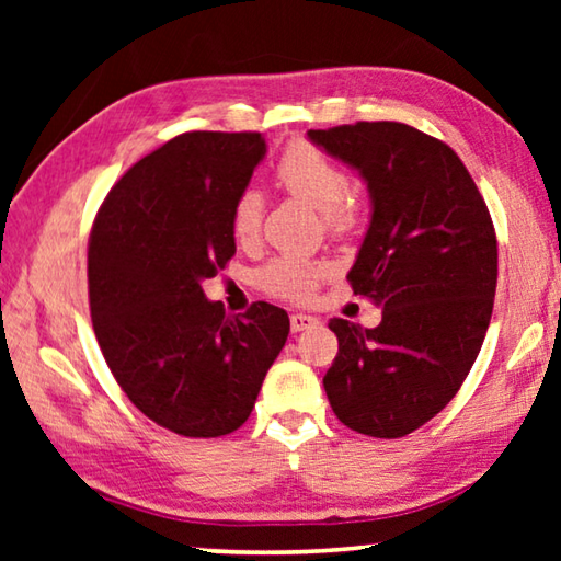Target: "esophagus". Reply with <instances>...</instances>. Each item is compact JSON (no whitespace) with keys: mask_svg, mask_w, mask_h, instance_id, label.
Returning a JSON list of instances; mask_svg holds the SVG:
<instances>
[{"mask_svg":"<svg viewBox=\"0 0 561 561\" xmlns=\"http://www.w3.org/2000/svg\"><path fill=\"white\" fill-rule=\"evenodd\" d=\"M289 321H291V331H307V329L319 324V319L311 314H291Z\"/></svg>","mask_w":561,"mask_h":561,"instance_id":"1","label":"esophagus"}]
</instances>
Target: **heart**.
<instances>
[{
    "label": "heart",
    "mask_w": 561,
    "mask_h": 561,
    "mask_svg": "<svg viewBox=\"0 0 561 561\" xmlns=\"http://www.w3.org/2000/svg\"><path fill=\"white\" fill-rule=\"evenodd\" d=\"M277 185L297 201L321 210L329 232H346L354 225V207L346 195L351 180L346 170L311 144H291L274 168ZM264 197L260 190L247 187L234 197L230 210V232L237 244H254L262 232ZM329 274L327 264L304 260H272L260 270L262 289L279 299H307Z\"/></svg>",
    "instance_id": "1"
}]
</instances>
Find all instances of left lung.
Returning a JSON list of instances; mask_svg holds the SVG:
<instances>
[{
  "instance_id": "left-lung-1",
  "label": "left lung",
  "mask_w": 561,
  "mask_h": 561,
  "mask_svg": "<svg viewBox=\"0 0 561 561\" xmlns=\"http://www.w3.org/2000/svg\"><path fill=\"white\" fill-rule=\"evenodd\" d=\"M368 187L371 220L348 282L381 324L331 319L339 354L324 376L336 417L374 438H403L458 393L485 341L497 287L488 205L455 150L405 123L309 130Z\"/></svg>"
}]
</instances>
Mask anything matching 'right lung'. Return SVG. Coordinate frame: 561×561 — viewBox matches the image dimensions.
<instances>
[{
  "label": "right lung",
  "mask_w": 561,
  "mask_h": 561,
  "mask_svg": "<svg viewBox=\"0 0 561 561\" xmlns=\"http://www.w3.org/2000/svg\"><path fill=\"white\" fill-rule=\"evenodd\" d=\"M264 156L262 133H183L111 187L91 230L103 358L140 413L185 438L240 428L289 336L274 304L230 317L203 291L234 257L232 203Z\"/></svg>",
  "instance_id": "obj_1"
}]
</instances>
